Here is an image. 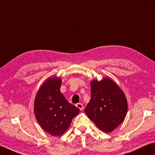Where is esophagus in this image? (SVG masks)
I'll use <instances>...</instances> for the list:
<instances>
[{
	"label": "esophagus",
	"mask_w": 155,
	"mask_h": 155,
	"mask_svg": "<svg viewBox=\"0 0 155 155\" xmlns=\"http://www.w3.org/2000/svg\"><path fill=\"white\" fill-rule=\"evenodd\" d=\"M76 107H77L78 108H79L81 111H82V109H83V108H84V107H83V104L82 103L76 104Z\"/></svg>",
	"instance_id": "esophagus-1"
}]
</instances>
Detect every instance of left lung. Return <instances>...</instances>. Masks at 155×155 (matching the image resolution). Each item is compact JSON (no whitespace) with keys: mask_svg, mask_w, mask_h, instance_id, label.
Returning <instances> with one entry per match:
<instances>
[{"mask_svg":"<svg viewBox=\"0 0 155 155\" xmlns=\"http://www.w3.org/2000/svg\"><path fill=\"white\" fill-rule=\"evenodd\" d=\"M91 99L84 111L97 128L109 133L123 122L127 101L123 90L109 78L91 81Z\"/></svg>","mask_w":155,"mask_h":155,"instance_id":"1","label":"left lung"}]
</instances>
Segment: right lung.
I'll list each match as a JSON object with an SVG mask.
<instances>
[{
  "instance_id": "obj_1",
  "label": "right lung",
  "mask_w": 155,
  "mask_h": 155,
  "mask_svg": "<svg viewBox=\"0 0 155 155\" xmlns=\"http://www.w3.org/2000/svg\"><path fill=\"white\" fill-rule=\"evenodd\" d=\"M61 78L50 77L38 90L34 102L35 115L38 123L54 137L62 135L80 109L70 104L60 91Z\"/></svg>"
}]
</instances>
